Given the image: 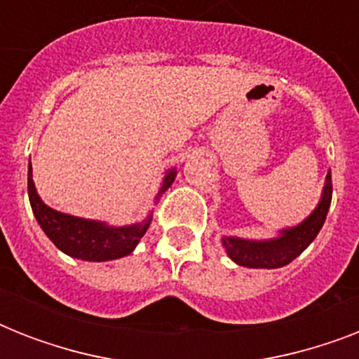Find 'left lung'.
<instances>
[{
  "label": "left lung",
  "instance_id": "1",
  "mask_svg": "<svg viewBox=\"0 0 359 359\" xmlns=\"http://www.w3.org/2000/svg\"><path fill=\"white\" fill-rule=\"evenodd\" d=\"M332 203V171L326 175L323 197L317 208L296 227L279 231L278 238L245 240L238 236H224L227 255L245 268H281L289 264L311 244L318 231L323 229L324 219Z\"/></svg>",
  "mask_w": 359,
  "mask_h": 359
}]
</instances>
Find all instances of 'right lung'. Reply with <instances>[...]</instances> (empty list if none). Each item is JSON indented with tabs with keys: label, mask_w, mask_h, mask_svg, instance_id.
I'll use <instances>...</instances> for the list:
<instances>
[{
	"label": "right lung",
	"mask_w": 359,
	"mask_h": 359,
	"mask_svg": "<svg viewBox=\"0 0 359 359\" xmlns=\"http://www.w3.org/2000/svg\"><path fill=\"white\" fill-rule=\"evenodd\" d=\"M175 177H177V171L169 169L163 177L156 201L163 191L173 184ZM27 194H29L33 214H35L36 222L41 225V229L46 233L48 238L52 240L63 253L81 259V261L102 262L126 257L135 250V245L141 240V236L147 233L152 219V214H149L145 219H141L140 224L111 227L104 222L76 218L70 214L57 212V210L44 205V201L36 194L33 175H31V162L29 171H27Z\"/></svg>",
	"instance_id": "right-lung-1"
}]
</instances>
